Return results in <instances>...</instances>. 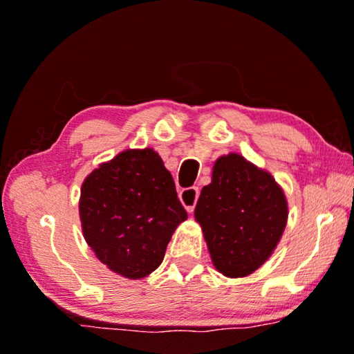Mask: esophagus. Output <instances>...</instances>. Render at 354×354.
Returning <instances> with one entry per match:
<instances>
[{"label":"esophagus","mask_w":354,"mask_h":354,"mask_svg":"<svg viewBox=\"0 0 354 354\" xmlns=\"http://www.w3.org/2000/svg\"><path fill=\"white\" fill-rule=\"evenodd\" d=\"M198 196H200V190H198L196 187L185 188V190H182L180 193H178V198H180L182 205L185 206V209L188 212H193V209H195Z\"/></svg>","instance_id":"obj_1"}]
</instances>
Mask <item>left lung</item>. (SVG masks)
<instances>
[{"mask_svg":"<svg viewBox=\"0 0 354 354\" xmlns=\"http://www.w3.org/2000/svg\"><path fill=\"white\" fill-rule=\"evenodd\" d=\"M214 268L225 277H246L277 248L287 227L288 203L270 172L239 153L217 158L209 185L195 207Z\"/></svg>","mask_w":354,"mask_h":354,"instance_id":"1","label":"left lung"}]
</instances>
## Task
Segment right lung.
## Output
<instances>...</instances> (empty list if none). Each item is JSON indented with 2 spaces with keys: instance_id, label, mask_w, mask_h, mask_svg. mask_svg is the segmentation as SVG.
<instances>
[{
  "instance_id": "right-lung-1",
  "label": "right lung",
  "mask_w": 354,
  "mask_h": 354,
  "mask_svg": "<svg viewBox=\"0 0 354 354\" xmlns=\"http://www.w3.org/2000/svg\"><path fill=\"white\" fill-rule=\"evenodd\" d=\"M79 216L96 258L113 272L138 280L161 266L187 211L161 156L143 148L124 149L85 177Z\"/></svg>"
}]
</instances>
